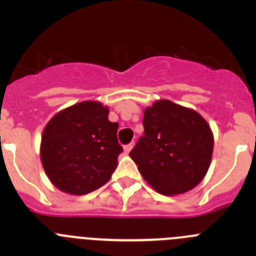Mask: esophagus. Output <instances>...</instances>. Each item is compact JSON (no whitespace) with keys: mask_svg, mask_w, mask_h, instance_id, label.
Returning <instances> with one entry per match:
<instances>
[{"mask_svg":"<svg viewBox=\"0 0 256 256\" xmlns=\"http://www.w3.org/2000/svg\"><path fill=\"white\" fill-rule=\"evenodd\" d=\"M133 146H134V144H126V146H124V152L130 154V151H132Z\"/></svg>","mask_w":256,"mask_h":256,"instance_id":"1","label":"esophagus"}]
</instances>
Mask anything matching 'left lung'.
<instances>
[{
  "mask_svg": "<svg viewBox=\"0 0 256 256\" xmlns=\"http://www.w3.org/2000/svg\"><path fill=\"white\" fill-rule=\"evenodd\" d=\"M144 133L130 156L146 182L162 195L195 188L212 162L214 136L196 110L158 100L144 112Z\"/></svg>",
  "mask_w": 256,
  "mask_h": 256,
  "instance_id": "obj_1",
  "label": "left lung"
}]
</instances>
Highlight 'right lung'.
<instances>
[{
    "mask_svg": "<svg viewBox=\"0 0 256 256\" xmlns=\"http://www.w3.org/2000/svg\"><path fill=\"white\" fill-rule=\"evenodd\" d=\"M118 126L108 120V106L98 101H82L56 112L44 126L40 148L52 184L78 196L104 186L123 151Z\"/></svg>",
    "mask_w": 256,
    "mask_h": 256,
    "instance_id": "1",
    "label": "right lung"
}]
</instances>
